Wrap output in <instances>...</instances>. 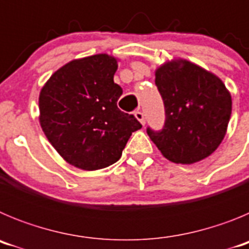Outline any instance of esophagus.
<instances>
[{"instance_id":"esophagus-1","label":"esophagus","mask_w":249,"mask_h":249,"mask_svg":"<svg viewBox=\"0 0 249 249\" xmlns=\"http://www.w3.org/2000/svg\"><path fill=\"white\" fill-rule=\"evenodd\" d=\"M135 116H136V118H137V120L142 123V124H144V123H146V120H144V114L142 111H136Z\"/></svg>"}]
</instances>
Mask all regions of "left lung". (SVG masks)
Segmentation results:
<instances>
[{
	"label": "left lung",
	"instance_id": "8db88e82",
	"mask_svg": "<svg viewBox=\"0 0 249 249\" xmlns=\"http://www.w3.org/2000/svg\"><path fill=\"white\" fill-rule=\"evenodd\" d=\"M156 86L164 105L160 131L149 138L171 162L192 164L212 155L223 141L232 98L224 83L186 59L171 61L156 71Z\"/></svg>",
	"mask_w": 249,
	"mask_h": 249
}]
</instances>
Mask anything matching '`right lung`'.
Masks as SVG:
<instances>
[{
    "label": "right lung",
    "instance_id": "obj_1",
    "mask_svg": "<svg viewBox=\"0 0 249 249\" xmlns=\"http://www.w3.org/2000/svg\"><path fill=\"white\" fill-rule=\"evenodd\" d=\"M117 59L106 53L74 59L57 70L39 93V123L63 160L96 171L117 162L132 132L142 127L117 107Z\"/></svg>",
    "mask_w": 249,
    "mask_h": 249
}]
</instances>
